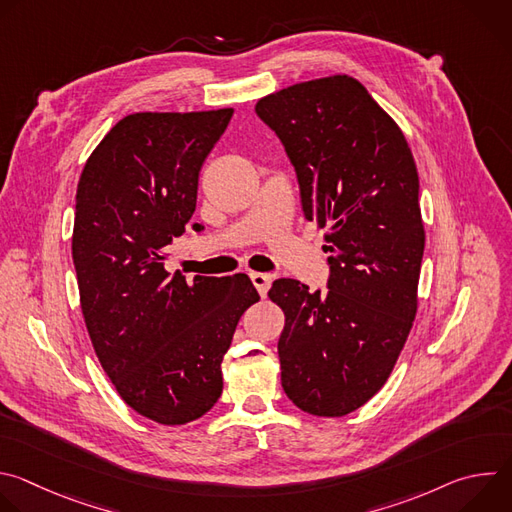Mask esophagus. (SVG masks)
Masks as SVG:
<instances>
[{"mask_svg": "<svg viewBox=\"0 0 512 512\" xmlns=\"http://www.w3.org/2000/svg\"><path fill=\"white\" fill-rule=\"evenodd\" d=\"M251 275V281H253V285L257 287V291H259V296L261 298H265L267 296V291H269V287H271V275L269 273H259V271H251L249 273Z\"/></svg>", "mask_w": 512, "mask_h": 512, "instance_id": "1", "label": "esophagus"}]
</instances>
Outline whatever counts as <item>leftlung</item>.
I'll list each match as a JSON object with an SVG mask.
<instances>
[{"mask_svg": "<svg viewBox=\"0 0 512 512\" xmlns=\"http://www.w3.org/2000/svg\"><path fill=\"white\" fill-rule=\"evenodd\" d=\"M255 113L279 137L330 253L326 291L285 277L269 289L285 314L281 387L302 411L342 417L385 385L417 312V168L397 123L352 77L287 87Z\"/></svg>", "mask_w": 512, "mask_h": 512, "instance_id": "1", "label": "left lung"}]
</instances>
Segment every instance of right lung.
I'll use <instances>...</instances> for the list:
<instances>
[{
  "instance_id": "right-lung-1",
  "label": "right lung",
  "mask_w": 512,
  "mask_h": 512,
  "mask_svg": "<svg viewBox=\"0 0 512 512\" xmlns=\"http://www.w3.org/2000/svg\"><path fill=\"white\" fill-rule=\"evenodd\" d=\"M233 109L133 113L97 145L77 188L72 261L99 362L121 399L162 425L202 417L223 393V356L259 300L245 273L164 269L190 225L198 174ZM198 233L204 229L192 223Z\"/></svg>"
}]
</instances>
